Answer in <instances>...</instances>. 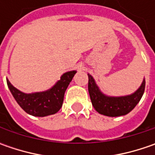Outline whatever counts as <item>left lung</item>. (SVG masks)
Here are the masks:
<instances>
[{
	"mask_svg": "<svg viewBox=\"0 0 155 155\" xmlns=\"http://www.w3.org/2000/svg\"><path fill=\"white\" fill-rule=\"evenodd\" d=\"M88 90L94 109L99 114L107 116H120L127 115L140 102L145 91V79H143L139 89L131 95L123 97H109L101 92L92 78L88 74Z\"/></svg>",
	"mask_w": 155,
	"mask_h": 155,
	"instance_id": "1",
	"label": "left lung"
}]
</instances>
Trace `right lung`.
I'll return each mask as SVG.
<instances>
[{
    "mask_svg": "<svg viewBox=\"0 0 155 155\" xmlns=\"http://www.w3.org/2000/svg\"><path fill=\"white\" fill-rule=\"evenodd\" d=\"M76 72V71H71L64 73L60 80L58 81L51 89L42 92L27 94L13 86L8 79H7V84L15 101L22 110L29 115L43 117L56 114L61 109L64 92Z\"/></svg>",
    "mask_w": 155,
    "mask_h": 155,
    "instance_id": "add662e5",
    "label": "right lung"
}]
</instances>
